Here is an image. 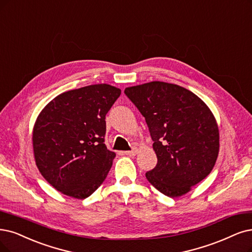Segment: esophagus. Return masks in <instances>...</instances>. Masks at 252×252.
I'll return each mask as SVG.
<instances>
[{
	"mask_svg": "<svg viewBox=\"0 0 252 252\" xmlns=\"http://www.w3.org/2000/svg\"><path fill=\"white\" fill-rule=\"evenodd\" d=\"M137 153H138V150L137 148H133L132 151H127V152H125L124 154L126 155V156H129V157H134V156H136L137 155Z\"/></svg>",
	"mask_w": 252,
	"mask_h": 252,
	"instance_id": "esophagus-1",
	"label": "esophagus"
}]
</instances>
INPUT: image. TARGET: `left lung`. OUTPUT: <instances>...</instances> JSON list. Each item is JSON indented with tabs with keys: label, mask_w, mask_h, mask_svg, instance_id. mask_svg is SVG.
<instances>
[{
	"label": "left lung",
	"mask_w": 252,
	"mask_h": 252,
	"mask_svg": "<svg viewBox=\"0 0 252 252\" xmlns=\"http://www.w3.org/2000/svg\"><path fill=\"white\" fill-rule=\"evenodd\" d=\"M126 95L144 116L158 158L147 181L180 197L211 173L219 154V128L210 108L175 84L154 81L127 87Z\"/></svg>",
	"instance_id": "1"
}]
</instances>
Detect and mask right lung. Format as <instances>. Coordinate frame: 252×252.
<instances>
[{
  "label": "right lung",
  "instance_id": "add662e5",
  "mask_svg": "<svg viewBox=\"0 0 252 252\" xmlns=\"http://www.w3.org/2000/svg\"><path fill=\"white\" fill-rule=\"evenodd\" d=\"M121 90L96 84L63 92L46 105L33 127L36 166L53 187L84 199L107 178L115 153L105 142L106 114Z\"/></svg>",
  "mask_w": 252,
  "mask_h": 252
}]
</instances>
